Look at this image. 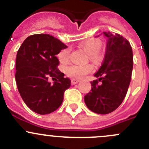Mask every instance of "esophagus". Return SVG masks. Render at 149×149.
I'll list each match as a JSON object with an SVG mask.
<instances>
[{
  "label": "esophagus",
  "instance_id": "obj_1",
  "mask_svg": "<svg viewBox=\"0 0 149 149\" xmlns=\"http://www.w3.org/2000/svg\"><path fill=\"white\" fill-rule=\"evenodd\" d=\"M79 82V80H76V79H72L71 80V84L73 85H75L76 84H78Z\"/></svg>",
  "mask_w": 149,
  "mask_h": 149
}]
</instances>
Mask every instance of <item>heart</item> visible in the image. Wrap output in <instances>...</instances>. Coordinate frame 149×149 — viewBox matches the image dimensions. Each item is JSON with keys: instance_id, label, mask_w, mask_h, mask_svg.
<instances>
[{"instance_id": "heart-1", "label": "heart", "mask_w": 149, "mask_h": 149, "mask_svg": "<svg viewBox=\"0 0 149 149\" xmlns=\"http://www.w3.org/2000/svg\"><path fill=\"white\" fill-rule=\"evenodd\" d=\"M79 47L90 55L91 60L94 61H97L99 59V52L102 47L100 41L96 39H89L79 44ZM57 57L61 63H67L70 58L69 49L61 50L57 54ZM92 70H93V68L90 65H70L65 68L68 76L75 79H82Z\"/></svg>"}]
</instances>
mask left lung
I'll use <instances>...</instances> for the list:
<instances>
[{"instance_id":"left-lung-1","label":"left lung","mask_w":149,"mask_h":149,"mask_svg":"<svg viewBox=\"0 0 149 149\" xmlns=\"http://www.w3.org/2000/svg\"><path fill=\"white\" fill-rule=\"evenodd\" d=\"M103 34L107 38L104 60L94 75L98 79L91 81V92L84 96L87 108L98 114L111 113L122 104L130 84L133 68L132 49L129 41L117 33L103 32Z\"/></svg>"}]
</instances>
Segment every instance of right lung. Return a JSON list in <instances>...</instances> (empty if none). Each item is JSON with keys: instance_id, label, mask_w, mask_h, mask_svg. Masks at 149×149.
<instances>
[{"instance_id": "right-lung-1", "label": "right lung", "mask_w": 149, "mask_h": 149, "mask_svg": "<svg viewBox=\"0 0 149 149\" xmlns=\"http://www.w3.org/2000/svg\"><path fill=\"white\" fill-rule=\"evenodd\" d=\"M67 46L49 34L27 37L19 49L16 58L15 79L24 103L38 114H48L61 105L70 80L57 68L56 57ZM49 77L55 78L53 84Z\"/></svg>"}]
</instances>
